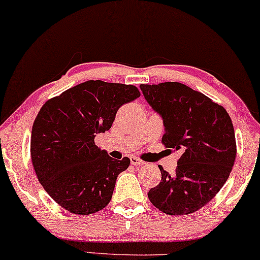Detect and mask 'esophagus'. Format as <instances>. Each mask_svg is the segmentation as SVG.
Listing matches in <instances>:
<instances>
[{
    "mask_svg": "<svg viewBox=\"0 0 260 260\" xmlns=\"http://www.w3.org/2000/svg\"><path fill=\"white\" fill-rule=\"evenodd\" d=\"M131 163L136 167H140V166H143V164H145L144 160H141L140 158H138V157H134V156L131 157Z\"/></svg>",
    "mask_w": 260,
    "mask_h": 260,
    "instance_id": "obj_1",
    "label": "esophagus"
}]
</instances>
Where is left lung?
Returning a JSON list of instances; mask_svg holds the SVG:
<instances>
[{
	"label": "left lung",
	"mask_w": 260,
	"mask_h": 260,
	"mask_svg": "<svg viewBox=\"0 0 260 260\" xmlns=\"http://www.w3.org/2000/svg\"><path fill=\"white\" fill-rule=\"evenodd\" d=\"M144 97L163 117L162 144L181 151L175 173L159 166L162 180L147 193L168 215H189L212 200L224 185L236 157L229 114L211 98L176 81L140 85Z\"/></svg>",
	"instance_id": "8db88e82"
}]
</instances>
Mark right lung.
<instances>
[{"mask_svg":"<svg viewBox=\"0 0 260 260\" xmlns=\"http://www.w3.org/2000/svg\"><path fill=\"white\" fill-rule=\"evenodd\" d=\"M134 85L87 80L43 104L31 133V159L38 181L64 210L91 215L113 197L131 160L108 156L94 143L109 131L121 106L137 100Z\"/></svg>","mask_w":260,"mask_h":260,"instance_id":"right-lung-1","label":"right lung"}]
</instances>
